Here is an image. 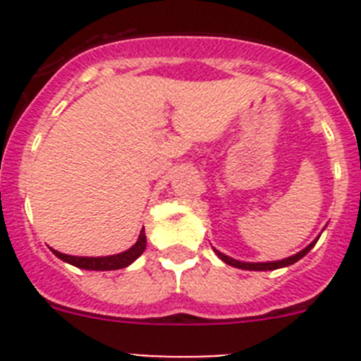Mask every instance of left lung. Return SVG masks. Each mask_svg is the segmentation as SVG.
I'll list each match as a JSON object with an SVG mask.
<instances>
[{
	"label": "left lung",
	"mask_w": 361,
	"mask_h": 361,
	"mask_svg": "<svg viewBox=\"0 0 361 361\" xmlns=\"http://www.w3.org/2000/svg\"><path fill=\"white\" fill-rule=\"evenodd\" d=\"M318 238H320V235H318L314 240L311 242V244L307 245V247H304L302 251H298L296 255H293V257H288V258H282V260H275V262H240V260H235V258L228 257V255L220 253L219 250H215L213 247V251L216 253V257L222 260V262H226L228 266H233V267H238V269H247V271H273V269H280V267H288L291 266V264L298 262L300 258H304L305 255L309 253V251L314 247V244L318 242Z\"/></svg>",
	"instance_id": "1"
}]
</instances>
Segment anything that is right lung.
<instances>
[{"instance_id":"1","label":"right lung","mask_w":361,"mask_h":361,"mask_svg":"<svg viewBox=\"0 0 361 361\" xmlns=\"http://www.w3.org/2000/svg\"><path fill=\"white\" fill-rule=\"evenodd\" d=\"M146 250V233L145 228L139 233L135 244L130 250L123 251L117 255H108V257H72V255L59 253V251L52 250V253L57 258H61L63 262H68L72 266L79 267V269H88V271H114V269H123L128 267L130 264L135 262L137 258L141 257Z\"/></svg>"}]
</instances>
